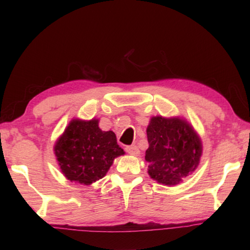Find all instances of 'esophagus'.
Masks as SVG:
<instances>
[{
    "mask_svg": "<svg viewBox=\"0 0 250 250\" xmlns=\"http://www.w3.org/2000/svg\"><path fill=\"white\" fill-rule=\"evenodd\" d=\"M125 151L128 152V153L131 154V155H139V154H140V151H139L137 146H126L125 147Z\"/></svg>",
    "mask_w": 250,
    "mask_h": 250,
    "instance_id": "1",
    "label": "esophagus"
}]
</instances>
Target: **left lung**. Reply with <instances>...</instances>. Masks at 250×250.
<instances>
[{
  "label": "left lung",
  "instance_id": "obj_1",
  "mask_svg": "<svg viewBox=\"0 0 250 250\" xmlns=\"http://www.w3.org/2000/svg\"><path fill=\"white\" fill-rule=\"evenodd\" d=\"M147 173L160 184L176 185L195 171L202 156V141L183 118L152 117L146 128Z\"/></svg>",
  "mask_w": 250,
  "mask_h": 250
}]
</instances>
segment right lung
Listing matches in <instances>:
<instances>
[{
    "mask_svg": "<svg viewBox=\"0 0 250 250\" xmlns=\"http://www.w3.org/2000/svg\"><path fill=\"white\" fill-rule=\"evenodd\" d=\"M98 124V119H73L55 143V155L67 180L90 185L107 174L113 160L125 154L115 132L103 131Z\"/></svg>",
    "mask_w": 250,
    "mask_h": 250,
    "instance_id": "obj_1",
    "label": "right lung"
}]
</instances>
